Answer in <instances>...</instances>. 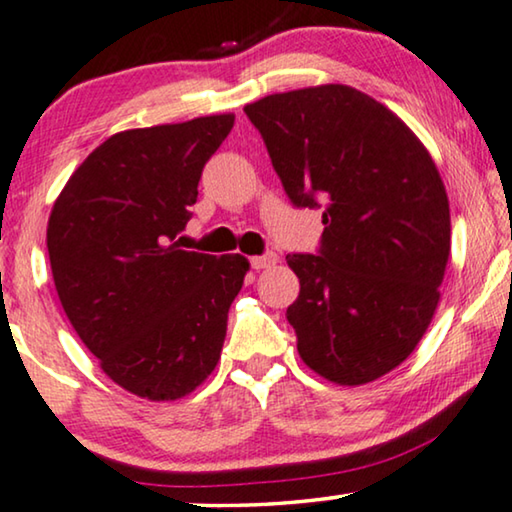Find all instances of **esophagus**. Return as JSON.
<instances>
[{
	"label": "esophagus",
	"mask_w": 512,
	"mask_h": 512,
	"mask_svg": "<svg viewBox=\"0 0 512 512\" xmlns=\"http://www.w3.org/2000/svg\"><path fill=\"white\" fill-rule=\"evenodd\" d=\"M278 262V255L276 253H264V255H257V257H250V264H253V269H269Z\"/></svg>",
	"instance_id": "1"
}]
</instances>
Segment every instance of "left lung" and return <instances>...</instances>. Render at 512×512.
<instances>
[{
	"label": "left lung",
	"instance_id": "1",
	"mask_svg": "<svg viewBox=\"0 0 512 512\" xmlns=\"http://www.w3.org/2000/svg\"><path fill=\"white\" fill-rule=\"evenodd\" d=\"M285 194L322 208L318 253H292L299 297L287 308L297 350L322 378L371 383L427 331L450 257V206L420 139L348 85L248 104Z\"/></svg>",
	"mask_w": 512,
	"mask_h": 512
}]
</instances>
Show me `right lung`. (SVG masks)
I'll use <instances>...</instances> for the list:
<instances>
[{
    "label": "right lung",
    "mask_w": 512,
    "mask_h": 512,
    "mask_svg": "<svg viewBox=\"0 0 512 512\" xmlns=\"http://www.w3.org/2000/svg\"><path fill=\"white\" fill-rule=\"evenodd\" d=\"M234 115L127 129L92 150L57 197L48 257L64 313L106 376L150 401L211 376L248 259L183 250L206 162Z\"/></svg>",
    "instance_id": "obj_1"
}]
</instances>
